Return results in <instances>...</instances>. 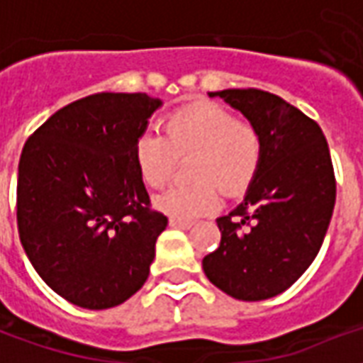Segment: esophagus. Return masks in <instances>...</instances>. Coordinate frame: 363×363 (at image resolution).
<instances>
[{"mask_svg":"<svg viewBox=\"0 0 363 363\" xmlns=\"http://www.w3.org/2000/svg\"><path fill=\"white\" fill-rule=\"evenodd\" d=\"M192 223H194V221L179 220V218H171V220H169V225H171V228H177V229H190L192 228Z\"/></svg>","mask_w":363,"mask_h":363,"instance_id":"1","label":"esophagus"}]
</instances>
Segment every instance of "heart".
I'll return each mask as SVG.
<instances>
[{
	"label": "heart",
	"mask_w": 363,
	"mask_h": 363,
	"mask_svg": "<svg viewBox=\"0 0 363 363\" xmlns=\"http://www.w3.org/2000/svg\"><path fill=\"white\" fill-rule=\"evenodd\" d=\"M189 186H173L155 206L179 220H192L216 210L218 189L237 196L249 189L259 173L262 138L251 122L237 120L225 106L194 103L171 112L163 122V135L145 132L134 143V161L142 181L163 189L177 159L190 157Z\"/></svg>",
	"instance_id": "b5f03b06"
}]
</instances>
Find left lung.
Returning <instances> with one entry per match:
<instances>
[{
	"label": "left lung",
	"instance_id": "8db88e82",
	"mask_svg": "<svg viewBox=\"0 0 363 363\" xmlns=\"http://www.w3.org/2000/svg\"><path fill=\"white\" fill-rule=\"evenodd\" d=\"M210 96L257 126L262 159L243 202L218 218L221 243L202 268L228 296L270 299L309 268L327 235L336 200L328 143L315 120L268 91L223 89Z\"/></svg>",
	"mask_w": 363,
	"mask_h": 363
}]
</instances>
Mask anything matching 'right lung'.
<instances>
[{
  "label": "right lung",
  "instance_id": "1",
  "mask_svg": "<svg viewBox=\"0 0 363 363\" xmlns=\"http://www.w3.org/2000/svg\"><path fill=\"white\" fill-rule=\"evenodd\" d=\"M161 106L145 93H96L54 112L23 147L17 228L38 276L83 309L142 288L167 218L151 210L134 143Z\"/></svg>",
  "mask_w": 363,
  "mask_h": 363
}]
</instances>
